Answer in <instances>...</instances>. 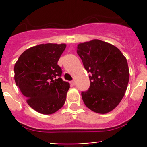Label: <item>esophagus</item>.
<instances>
[{"label":"esophagus","instance_id":"1","mask_svg":"<svg viewBox=\"0 0 147 147\" xmlns=\"http://www.w3.org/2000/svg\"><path fill=\"white\" fill-rule=\"evenodd\" d=\"M70 84H72V85H75V80H72L70 82Z\"/></svg>","mask_w":147,"mask_h":147}]
</instances>
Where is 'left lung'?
<instances>
[{"label":"left lung","instance_id":"obj_1","mask_svg":"<svg viewBox=\"0 0 147 147\" xmlns=\"http://www.w3.org/2000/svg\"><path fill=\"white\" fill-rule=\"evenodd\" d=\"M77 48L84 67L90 73V88L82 92L84 105L97 113L111 112L127 90L129 80L127 59L117 47L100 40L80 43Z\"/></svg>","mask_w":147,"mask_h":147}]
</instances>
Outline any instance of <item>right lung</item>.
Segmentation results:
<instances>
[{"mask_svg":"<svg viewBox=\"0 0 147 147\" xmlns=\"http://www.w3.org/2000/svg\"><path fill=\"white\" fill-rule=\"evenodd\" d=\"M65 44H40L23 52L15 64V81L30 107L43 115L64 105L69 84L57 65Z\"/></svg>","mask_w":147,"mask_h":147,"instance_id":"right-lung-1","label":"right lung"}]
</instances>
